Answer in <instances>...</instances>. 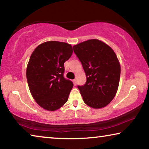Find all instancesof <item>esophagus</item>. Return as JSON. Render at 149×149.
I'll return each instance as SVG.
<instances>
[{
    "label": "esophagus",
    "instance_id": "34e87169",
    "mask_svg": "<svg viewBox=\"0 0 149 149\" xmlns=\"http://www.w3.org/2000/svg\"><path fill=\"white\" fill-rule=\"evenodd\" d=\"M73 83H74V85H76V84H77L76 79H74V80H73Z\"/></svg>",
    "mask_w": 149,
    "mask_h": 149
}]
</instances>
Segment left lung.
I'll use <instances>...</instances> for the list:
<instances>
[{
    "instance_id": "8db88e82",
    "label": "left lung",
    "mask_w": 149,
    "mask_h": 149,
    "mask_svg": "<svg viewBox=\"0 0 149 149\" xmlns=\"http://www.w3.org/2000/svg\"><path fill=\"white\" fill-rule=\"evenodd\" d=\"M81 62L86 83L77 86L84 102L95 109L105 107L114 99L119 86L120 64L112 48L98 39L73 47Z\"/></svg>"
}]
</instances>
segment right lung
I'll return each mask as SVG.
<instances>
[{"instance_id": "1", "label": "right lung", "mask_w": 149, "mask_h": 149, "mask_svg": "<svg viewBox=\"0 0 149 149\" xmlns=\"http://www.w3.org/2000/svg\"><path fill=\"white\" fill-rule=\"evenodd\" d=\"M72 53L71 45L47 41L39 45L30 56L27 84L33 98L45 110L55 111L68 101L74 84L64 77V64Z\"/></svg>"}]
</instances>
